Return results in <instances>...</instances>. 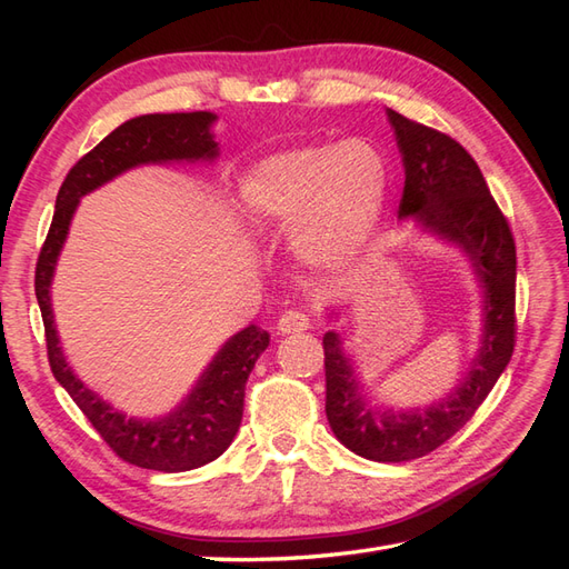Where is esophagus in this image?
I'll return each mask as SVG.
<instances>
[{
  "instance_id": "obj_1",
  "label": "esophagus",
  "mask_w": 569,
  "mask_h": 569,
  "mask_svg": "<svg viewBox=\"0 0 569 569\" xmlns=\"http://www.w3.org/2000/svg\"><path fill=\"white\" fill-rule=\"evenodd\" d=\"M310 328V318L306 316L303 310H288L278 320V332L281 335H298Z\"/></svg>"
}]
</instances>
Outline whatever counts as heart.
<instances>
[{"label":"heart","instance_id":"heart-1","mask_svg":"<svg viewBox=\"0 0 569 569\" xmlns=\"http://www.w3.org/2000/svg\"><path fill=\"white\" fill-rule=\"evenodd\" d=\"M391 171L365 139L266 156L241 176L239 192L257 220L288 229L296 257L316 269H342L377 241Z\"/></svg>","mask_w":569,"mask_h":569}]
</instances>
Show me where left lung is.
<instances>
[{
	"label": "left lung",
	"mask_w": 569,
	"mask_h": 569,
	"mask_svg": "<svg viewBox=\"0 0 569 569\" xmlns=\"http://www.w3.org/2000/svg\"><path fill=\"white\" fill-rule=\"evenodd\" d=\"M401 153L406 186L398 220H413L422 234L467 257L481 291V335L450 391L428 406L373 403L345 355L340 335L325 347V413L347 450L371 462H408L432 452L475 416L513 355L516 247L475 159L450 137L386 110Z\"/></svg>",
	"instance_id": "obj_1"
}]
</instances>
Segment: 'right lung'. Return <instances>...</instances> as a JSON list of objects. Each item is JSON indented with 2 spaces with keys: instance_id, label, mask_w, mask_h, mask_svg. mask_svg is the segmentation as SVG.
<instances>
[{
  "instance_id": "right-lung-1",
  "label": "right lung",
  "mask_w": 569,
  "mask_h": 569,
  "mask_svg": "<svg viewBox=\"0 0 569 569\" xmlns=\"http://www.w3.org/2000/svg\"><path fill=\"white\" fill-rule=\"evenodd\" d=\"M214 122V112H171L141 114L119 124L110 137H104L70 168L58 190L53 222L36 263V300L43 316L48 361L56 381L124 462L153 471L202 467L232 445L244 410L247 379L263 349L269 347L271 335L257 325L239 330L217 349L183 401L163 416L139 418L107 403L76 377L60 347L51 286L80 200L131 168L214 163L220 159V143L212 131Z\"/></svg>"
}]
</instances>
